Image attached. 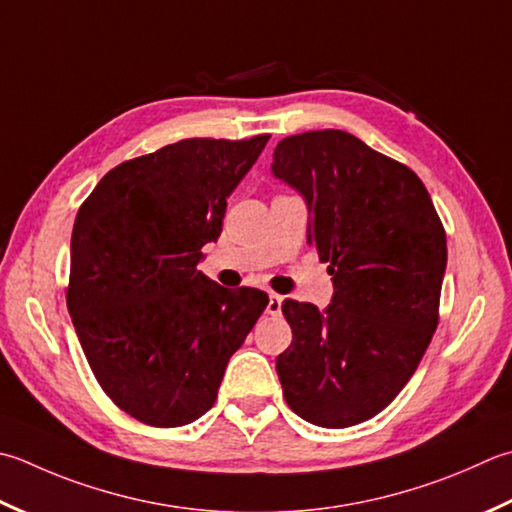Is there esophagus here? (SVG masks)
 Returning <instances> with one entry per match:
<instances>
[{
    "instance_id": "esophagus-1",
    "label": "esophagus",
    "mask_w": 512,
    "mask_h": 512,
    "mask_svg": "<svg viewBox=\"0 0 512 512\" xmlns=\"http://www.w3.org/2000/svg\"><path fill=\"white\" fill-rule=\"evenodd\" d=\"M282 304H284V297H282V295H275V293H270L266 310H268L270 315H282Z\"/></svg>"
}]
</instances>
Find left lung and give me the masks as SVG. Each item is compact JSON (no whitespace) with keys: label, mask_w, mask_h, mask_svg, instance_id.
Segmentation results:
<instances>
[{"label":"left lung","mask_w":512,"mask_h":512,"mask_svg":"<svg viewBox=\"0 0 512 512\" xmlns=\"http://www.w3.org/2000/svg\"><path fill=\"white\" fill-rule=\"evenodd\" d=\"M270 170L308 206V244L328 262L333 299H286L293 342L277 357L286 404L306 422L348 428L384 410L437 328L446 233L413 170L344 130L277 144Z\"/></svg>","instance_id":"1"}]
</instances>
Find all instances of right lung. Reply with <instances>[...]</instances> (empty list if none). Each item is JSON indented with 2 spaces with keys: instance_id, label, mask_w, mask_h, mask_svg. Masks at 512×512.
Masks as SVG:
<instances>
[{
  "instance_id": "add662e5",
  "label": "right lung",
  "mask_w": 512,
  "mask_h": 512,
  "mask_svg": "<svg viewBox=\"0 0 512 512\" xmlns=\"http://www.w3.org/2000/svg\"><path fill=\"white\" fill-rule=\"evenodd\" d=\"M270 135L182 139L104 175L70 237L68 313L99 386L148 426L195 422L268 295L197 264Z\"/></svg>"
}]
</instances>
